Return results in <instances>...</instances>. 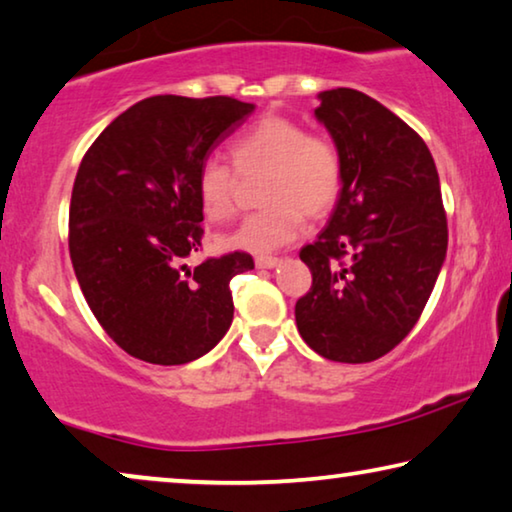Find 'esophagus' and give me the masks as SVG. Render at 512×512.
<instances>
[{
	"mask_svg": "<svg viewBox=\"0 0 512 512\" xmlns=\"http://www.w3.org/2000/svg\"><path fill=\"white\" fill-rule=\"evenodd\" d=\"M279 263L277 256H256V267H263V270H270Z\"/></svg>",
	"mask_w": 512,
	"mask_h": 512,
	"instance_id": "34e87169",
	"label": "esophagus"
}]
</instances>
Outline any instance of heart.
Segmentation results:
<instances>
[{"label": "heart", "instance_id": "obj_1", "mask_svg": "<svg viewBox=\"0 0 512 512\" xmlns=\"http://www.w3.org/2000/svg\"><path fill=\"white\" fill-rule=\"evenodd\" d=\"M229 153L240 176L265 171L261 201L222 245L247 251H272L300 235L304 212L322 217L341 199L345 183L343 155L332 139L306 132L302 123L286 116H263L231 139ZM229 164L208 157L196 171V199L210 222L229 219L235 208L238 176Z\"/></svg>", "mask_w": 512, "mask_h": 512}]
</instances>
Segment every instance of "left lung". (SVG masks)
<instances>
[{
	"label": "left lung",
	"instance_id": "8db88e82",
	"mask_svg": "<svg viewBox=\"0 0 512 512\" xmlns=\"http://www.w3.org/2000/svg\"><path fill=\"white\" fill-rule=\"evenodd\" d=\"M318 98L345 183L327 229L300 251L313 283L295 320L318 355L366 364L396 348L426 309L446 258V212L435 160L410 125L355 89Z\"/></svg>",
	"mask_w": 512,
	"mask_h": 512
}]
</instances>
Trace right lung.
<instances>
[{
	"instance_id": "1",
	"label": "right lung",
	"mask_w": 512,
	"mask_h": 512,
	"mask_svg": "<svg viewBox=\"0 0 512 512\" xmlns=\"http://www.w3.org/2000/svg\"><path fill=\"white\" fill-rule=\"evenodd\" d=\"M254 105L229 96H153L100 132L77 169L68 249L84 300L109 338L148 364L178 366L229 332L247 251L185 265L201 249L196 171Z\"/></svg>"
}]
</instances>
